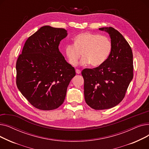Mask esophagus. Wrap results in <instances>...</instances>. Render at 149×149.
Instances as JSON below:
<instances>
[{"label": "esophagus", "instance_id": "34e87169", "mask_svg": "<svg viewBox=\"0 0 149 149\" xmlns=\"http://www.w3.org/2000/svg\"><path fill=\"white\" fill-rule=\"evenodd\" d=\"M75 72H76V73H77V74H81V70H79V69H76Z\"/></svg>", "mask_w": 149, "mask_h": 149}]
</instances>
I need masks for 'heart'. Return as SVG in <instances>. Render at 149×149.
Here are the masks:
<instances>
[{
  "label": "heart",
  "mask_w": 149,
  "mask_h": 149,
  "mask_svg": "<svg viewBox=\"0 0 149 149\" xmlns=\"http://www.w3.org/2000/svg\"><path fill=\"white\" fill-rule=\"evenodd\" d=\"M112 49V42L107 36L83 33L74 38V45L66 46L65 52L70 65L76 66L82 54L81 65L91 64L92 66L97 67L107 60Z\"/></svg>",
  "instance_id": "obj_1"
}]
</instances>
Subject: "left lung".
<instances>
[{
	"instance_id": "left-lung-1",
	"label": "left lung",
	"mask_w": 149,
	"mask_h": 149,
	"mask_svg": "<svg viewBox=\"0 0 149 149\" xmlns=\"http://www.w3.org/2000/svg\"><path fill=\"white\" fill-rule=\"evenodd\" d=\"M111 37L112 49L107 60L93 69H84V95L87 104L95 110L110 109L124 98L133 79V54L123 35L112 27H103Z\"/></svg>"
}]
</instances>
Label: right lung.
<instances>
[{
	"label": "right lung",
	"instance_id": "1",
	"mask_svg": "<svg viewBox=\"0 0 149 149\" xmlns=\"http://www.w3.org/2000/svg\"><path fill=\"white\" fill-rule=\"evenodd\" d=\"M67 36L63 28L42 26L27 39L17 60V88L37 109L50 111L61 106L75 75L58 49Z\"/></svg>",
	"mask_w": 149,
	"mask_h": 149
}]
</instances>
